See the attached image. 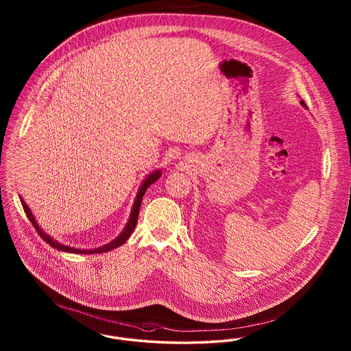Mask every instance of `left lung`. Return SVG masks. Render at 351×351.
I'll return each mask as SVG.
<instances>
[{
    "label": "left lung",
    "instance_id": "obj_1",
    "mask_svg": "<svg viewBox=\"0 0 351 351\" xmlns=\"http://www.w3.org/2000/svg\"><path fill=\"white\" fill-rule=\"evenodd\" d=\"M300 104L302 106H305V108H306V105H305V102H304V101H301Z\"/></svg>",
    "mask_w": 351,
    "mask_h": 351
}]
</instances>
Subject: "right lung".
<instances>
[{
    "label": "right lung",
    "instance_id": "1",
    "mask_svg": "<svg viewBox=\"0 0 351 351\" xmlns=\"http://www.w3.org/2000/svg\"><path fill=\"white\" fill-rule=\"evenodd\" d=\"M160 175H162V171L160 169H156V171H154V172H151L150 175L145 179V182L142 183L141 185V188H139V191H138V195H136V199L134 201L133 209H132V213H130V218H129V221H128V223H126V226H125V229H123V232L118 235L116 239H113L112 242H109V243H106V245H104V246H101L99 249H89V250H80V249H75V247H69V246H66V245H62L60 242H58V241H55V239H52V237L49 235V234L45 233L40 228H39V225L36 223V221H35V217L33 216V213H32V210H30V208L26 205V202L22 200V197H19L21 199V202H22V206H23V210H25V213H26V216L27 218L30 219V222L33 223L34 228H35V230L38 232V234L45 239V242H47L49 245H50L51 247H53V249H58V250L60 251H67V252H75V254H101V252H106V251L114 250L116 247L118 246H121V245H123L128 239H129V237L132 235L133 233L134 229H135V226H136V221H138V216H139V208H141V204H142V199H143V196H145V193H146V191H147V188L150 186L151 184L155 183L159 178H160Z\"/></svg>",
    "mask_w": 351,
    "mask_h": 351
}]
</instances>
